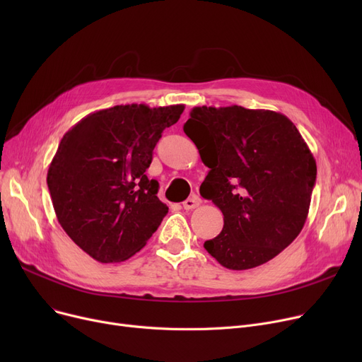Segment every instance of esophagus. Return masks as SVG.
I'll return each instance as SVG.
<instances>
[{"mask_svg": "<svg viewBox=\"0 0 362 362\" xmlns=\"http://www.w3.org/2000/svg\"><path fill=\"white\" fill-rule=\"evenodd\" d=\"M199 204H201V199L197 195H192L191 198H187L183 202V208H185V210H194V208L199 206Z\"/></svg>", "mask_w": 362, "mask_h": 362, "instance_id": "34e87169", "label": "esophagus"}]
</instances>
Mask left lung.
I'll return each instance as SVG.
<instances>
[{
	"mask_svg": "<svg viewBox=\"0 0 362 362\" xmlns=\"http://www.w3.org/2000/svg\"><path fill=\"white\" fill-rule=\"evenodd\" d=\"M183 130L210 168L199 192L224 216L204 248L223 267L273 259L305 224L317 164L296 126L280 112L240 105L195 107Z\"/></svg>",
	"mask_w": 362,
	"mask_h": 362,
	"instance_id": "1",
	"label": "left lung"
}]
</instances>
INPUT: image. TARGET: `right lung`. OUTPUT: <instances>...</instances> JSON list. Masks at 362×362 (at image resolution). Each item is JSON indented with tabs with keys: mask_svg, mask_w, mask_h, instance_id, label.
Returning a JSON list of instances; mask_svg holds the SVG:
<instances>
[{
	"mask_svg": "<svg viewBox=\"0 0 362 362\" xmlns=\"http://www.w3.org/2000/svg\"><path fill=\"white\" fill-rule=\"evenodd\" d=\"M183 110L116 105L88 114L63 136L48 168L49 195L64 232L93 259L135 255L168 213L145 171Z\"/></svg>",
	"mask_w": 362,
	"mask_h": 362,
	"instance_id": "obj_1",
	"label": "right lung"
}]
</instances>
